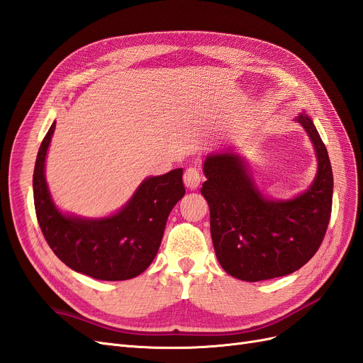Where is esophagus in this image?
<instances>
[{"label": "esophagus", "mask_w": 363, "mask_h": 363, "mask_svg": "<svg viewBox=\"0 0 363 363\" xmlns=\"http://www.w3.org/2000/svg\"><path fill=\"white\" fill-rule=\"evenodd\" d=\"M183 182H184V186L191 191H195L196 188L200 186V182H201V174H200V169L195 168V167H191L184 171V175H183Z\"/></svg>", "instance_id": "34e87169"}]
</instances>
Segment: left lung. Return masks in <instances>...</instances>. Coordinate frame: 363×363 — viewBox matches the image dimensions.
<instances>
[{
    "label": "left lung",
    "mask_w": 363,
    "mask_h": 363,
    "mask_svg": "<svg viewBox=\"0 0 363 363\" xmlns=\"http://www.w3.org/2000/svg\"><path fill=\"white\" fill-rule=\"evenodd\" d=\"M295 121L311 138L318 169L309 189L271 200L252 180L245 159L232 148L204 160L201 194L211 208V235L219 265L245 281L269 280L300 269L320 248L330 221L333 172L313 121Z\"/></svg>",
    "instance_id": "8db88e82"
}]
</instances>
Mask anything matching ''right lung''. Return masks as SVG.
<instances>
[{
	"label": "right lung",
	"instance_id": "right-lung-1",
	"mask_svg": "<svg viewBox=\"0 0 363 363\" xmlns=\"http://www.w3.org/2000/svg\"><path fill=\"white\" fill-rule=\"evenodd\" d=\"M56 128L43 138L33 174L38 223L48 245L65 265L96 280L119 281L144 272L155 260L167 219L184 195L183 169L148 177L127 204L104 218L63 213L54 204L45 180V159Z\"/></svg>",
	"mask_w": 363,
	"mask_h": 363
}]
</instances>
